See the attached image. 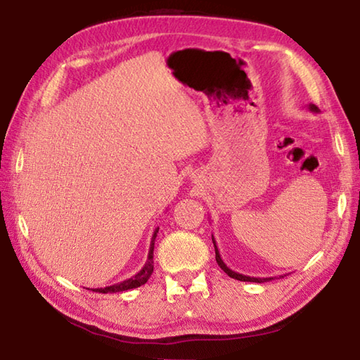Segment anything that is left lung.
Returning a JSON list of instances; mask_svg holds the SVG:
<instances>
[{
	"instance_id": "1",
	"label": "left lung",
	"mask_w": 360,
	"mask_h": 360,
	"mask_svg": "<svg viewBox=\"0 0 360 360\" xmlns=\"http://www.w3.org/2000/svg\"><path fill=\"white\" fill-rule=\"evenodd\" d=\"M309 110L311 112H314V113H319L320 110H319V107H315L314 104H309ZM211 239H212V244H214V250H216V261H217V264H219V267H221L224 272L229 275L230 278H234V280H239V281H250V283H266V281H272L274 278H256V276H247V275H242V274H238V272H234V270H231L230 267H226V264L222 261V258H221V253H219V250H217V245H216V240H214V236H211ZM283 278V276H281Z\"/></svg>"
}]
</instances>
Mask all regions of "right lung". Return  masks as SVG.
Instances as JSON below:
<instances>
[{
  "label": "right lung",
  "instance_id": "right-lung-1",
  "mask_svg": "<svg viewBox=\"0 0 360 360\" xmlns=\"http://www.w3.org/2000/svg\"><path fill=\"white\" fill-rule=\"evenodd\" d=\"M157 233H158V229H155V231H153V234H152L148 261H146L143 269L139 270L136 275H134L131 278H129V280H124L121 283L107 285V288H98V289H93V290L94 292H99V293H108V292L110 293H115V292H122V290L135 289V288H139V285H143V284L148 283V280H149L152 272H153V245H155Z\"/></svg>",
  "mask_w": 360,
  "mask_h": 360
}]
</instances>
